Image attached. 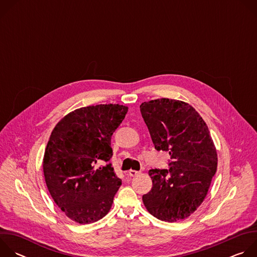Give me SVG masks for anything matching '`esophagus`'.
I'll use <instances>...</instances> for the list:
<instances>
[{"instance_id": "34e87169", "label": "esophagus", "mask_w": 257, "mask_h": 257, "mask_svg": "<svg viewBox=\"0 0 257 257\" xmlns=\"http://www.w3.org/2000/svg\"><path fill=\"white\" fill-rule=\"evenodd\" d=\"M138 174H140V172H139V171H135V170H130V171L128 172V175H129V176H131V177L137 176Z\"/></svg>"}]
</instances>
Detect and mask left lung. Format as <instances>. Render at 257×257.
Returning a JSON list of instances; mask_svg holds the SVG:
<instances>
[{"label": "left lung", "mask_w": 257, "mask_h": 257, "mask_svg": "<svg viewBox=\"0 0 257 257\" xmlns=\"http://www.w3.org/2000/svg\"><path fill=\"white\" fill-rule=\"evenodd\" d=\"M155 149L170 155L169 170L152 169L153 187L142 196L151 214L173 223L201 204L216 172V151L209 130L190 104L160 98L140 105Z\"/></svg>", "instance_id": "obj_1"}]
</instances>
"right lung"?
<instances>
[{
	"mask_svg": "<svg viewBox=\"0 0 257 257\" xmlns=\"http://www.w3.org/2000/svg\"><path fill=\"white\" fill-rule=\"evenodd\" d=\"M127 112L112 103L81 107L51 134L43 164L47 186L57 205L79 224L102 218L122 184L109 161L112 136Z\"/></svg>",
	"mask_w": 257,
	"mask_h": 257,
	"instance_id": "obj_1",
	"label": "right lung"
}]
</instances>
